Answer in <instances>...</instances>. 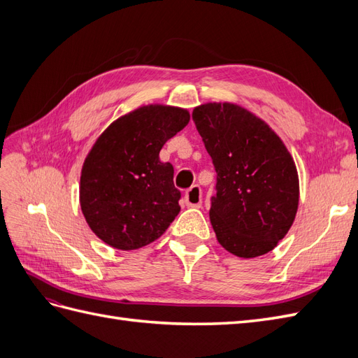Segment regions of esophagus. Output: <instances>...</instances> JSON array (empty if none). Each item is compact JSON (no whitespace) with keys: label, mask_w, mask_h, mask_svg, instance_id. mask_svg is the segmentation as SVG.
<instances>
[{"label":"esophagus","mask_w":358,"mask_h":358,"mask_svg":"<svg viewBox=\"0 0 358 358\" xmlns=\"http://www.w3.org/2000/svg\"><path fill=\"white\" fill-rule=\"evenodd\" d=\"M203 201V194H201V188L199 185L191 187L185 196H183V203H185L188 208H200Z\"/></svg>","instance_id":"obj_1"}]
</instances>
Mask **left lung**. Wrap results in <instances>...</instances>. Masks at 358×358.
I'll use <instances>...</instances> for the list:
<instances>
[{
    "instance_id": "8db88e82",
    "label": "left lung",
    "mask_w": 358,
    "mask_h": 358,
    "mask_svg": "<svg viewBox=\"0 0 358 358\" xmlns=\"http://www.w3.org/2000/svg\"><path fill=\"white\" fill-rule=\"evenodd\" d=\"M216 171L210 222L227 251L254 258L284 239L299 206L296 164L272 129L243 107L208 103L192 112Z\"/></svg>"
}]
</instances>
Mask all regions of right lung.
I'll return each mask as SVG.
<instances>
[{
  "mask_svg": "<svg viewBox=\"0 0 358 358\" xmlns=\"http://www.w3.org/2000/svg\"><path fill=\"white\" fill-rule=\"evenodd\" d=\"M188 122L189 113L179 107L145 106L116 119L96 140L83 162L80 208L104 243L131 251L157 241L175 221L180 191L159 150Z\"/></svg>",
  "mask_w": 358,
  "mask_h": 358,
  "instance_id": "1",
  "label": "right lung"
}]
</instances>
